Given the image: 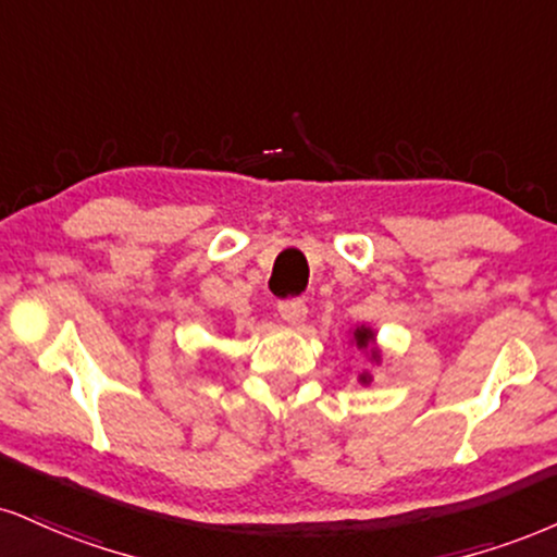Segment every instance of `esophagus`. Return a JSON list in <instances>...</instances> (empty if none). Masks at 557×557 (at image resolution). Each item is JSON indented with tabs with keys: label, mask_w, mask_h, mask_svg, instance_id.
I'll use <instances>...</instances> for the list:
<instances>
[{
	"label": "esophagus",
	"mask_w": 557,
	"mask_h": 557,
	"mask_svg": "<svg viewBox=\"0 0 557 557\" xmlns=\"http://www.w3.org/2000/svg\"><path fill=\"white\" fill-rule=\"evenodd\" d=\"M277 311H280V317L287 321V324H300V321L306 319L308 308H306L304 298H285L277 304Z\"/></svg>",
	"instance_id": "1"
}]
</instances>
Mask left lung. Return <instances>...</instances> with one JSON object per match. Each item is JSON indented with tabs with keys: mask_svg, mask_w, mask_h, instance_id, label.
<instances>
[{
	"mask_svg": "<svg viewBox=\"0 0 557 557\" xmlns=\"http://www.w3.org/2000/svg\"><path fill=\"white\" fill-rule=\"evenodd\" d=\"M373 339V334H371V330H355V343H358V347H368V343H371ZM366 381V376H360Z\"/></svg>",
	"mask_w": 557,
	"mask_h": 557,
	"instance_id": "8db88e82",
	"label": "left lung"
}]
</instances>
